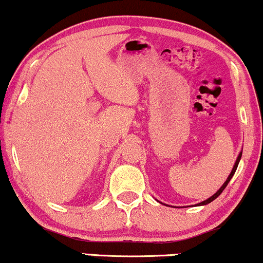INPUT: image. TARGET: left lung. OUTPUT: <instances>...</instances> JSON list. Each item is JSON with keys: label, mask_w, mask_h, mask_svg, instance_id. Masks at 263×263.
Returning <instances> with one entry per match:
<instances>
[{"label": "left lung", "mask_w": 263, "mask_h": 263, "mask_svg": "<svg viewBox=\"0 0 263 263\" xmlns=\"http://www.w3.org/2000/svg\"><path fill=\"white\" fill-rule=\"evenodd\" d=\"M241 154H242V152H240V154H239L238 159H236V162H235V165H234L233 170H232V173H230V175L228 176L227 181L223 183V186H222V187H220L219 190H218V191H217L216 194H214L213 196H212V197H210V198H208V200H205V201H203V202H201V203H198V204H200V205H203V204L211 203L212 201H214V200H216V198L218 197V196H219L220 194H222V192H223V190L227 187V185H228V183H229V181H230V180H232V178H233V175H234V174H235V172H236V167H238V165H239V162H240V158H241Z\"/></svg>", "instance_id": "8db88e82"}]
</instances>
